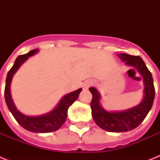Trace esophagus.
Listing matches in <instances>:
<instances>
[{
  "label": "esophagus",
  "mask_w": 160,
  "mask_h": 160,
  "mask_svg": "<svg viewBox=\"0 0 160 160\" xmlns=\"http://www.w3.org/2000/svg\"><path fill=\"white\" fill-rule=\"evenodd\" d=\"M90 84H88V85H85V88H88V87H89V86H90Z\"/></svg>",
  "instance_id": "obj_1"
}]
</instances>
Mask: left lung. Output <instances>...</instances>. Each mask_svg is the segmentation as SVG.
Listing matches in <instances>:
<instances>
[{
  "label": "left lung",
  "mask_w": 160,
  "mask_h": 160,
  "mask_svg": "<svg viewBox=\"0 0 160 160\" xmlns=\"http://www.w3.org/2000/svg\"><path fill=\"white\" fill-rule=\"evenodd\" d=\"M119 57L125 64L135 67L143 75L144 80V98L138 106L122 112H108L100 106V95L95 88H90L92 94L90 107L92 109V117L98 126L109 132H126L135 129L152 108L154 100L155 90L151 72L147 68L141 57L138 55L119 54Z\"/></svg>",
  "instance_id": "left-lung-1"
}]
</instances>
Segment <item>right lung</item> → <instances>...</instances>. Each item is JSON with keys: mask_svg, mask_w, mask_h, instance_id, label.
I'll use <instances>...</instances> for the list:
<instances>
[{"mask_svg": "<svg viewBox=\"0 0 160 160\" xmlns=\"http://www.w3.org/2000/svg\"><path fill=\"white\" fill-rule=\"evenodd\" d=\"M37 51L38 50L36 49V50L31 51L27 54L19 55L18 57L16 58L13 66L11 68V70H9L7 74L6 87H5V100H6V103L9 110L11 112V114L16 119V121L18 122L24 129L31 132H34V133H49V132L55 131L62 126V124L65 123V119L67 118L68 108L77 100L78 96L82 90L79 89L74 92L65 95L53 111L45 115L31 117L25 115L21 114V112H19L11 100V91H10L11 79L13 77L15 72L21 66V64L25 60H27L29 56L34 55Z\"/></svg>", "mask_w": 160, "mask_h": 160, "instance_id": "1", "label": "right lung"}]
</instances>
